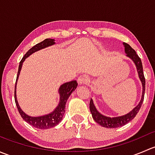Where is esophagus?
<instances>
[{
    "mask_svg": "<svg viewBox=\"0 0 155 155\" xmlns=\"http://www.w3.org/2000/svg\"><path fill=\"white\" fill-rule=\"evenodd\" d=\"M77 81H78V83H79V85H81V84H85L87 82V77L86 76H85V75H82V76H79Z\"/></svg>",
    "mask_w": 155,
    "mask_h": 155,
    "instance_id": "34e87169",
    "label": "esophagus"
}]
</instances>
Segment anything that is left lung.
Here are the masks:
<instances>
[{
  "label": "left lung",
  "mask_w": 155,
  "mask_h": 155,
  "mask_svg": "<svg viewBox=\"0 0 155 155\" xmlns=\"http://www.w3.org/2000/svg\"><path fill=\"white\" fill-rule=\"evenodd\" d=\"M124 50H125V52L127 53V56L129 57L130 58L132 59L133 61L135 64L136 67H137L139 77H140V80H141L142 82V84H143V95H142V98L140 104L134 108L130 112H129V113L125 115H123V116L115 117V118H109V117L104 116V115H101V114L100 113V112H98V111L97 110L94 105L93 101L91 99L89 107H90V111L91 112L92 117H93L94 121H96L97 124L104 127L116 128L125 125V124H127L129 121H130L133 118H135V116L137 115L139 111H140L142 104H143V100H144L145 90V79L144 76V73H143V64H142L141 59L139 57L138 54H137L135 50L131 47L129 44L124 43Z\"/></svg>",
  "instance_id": "1"
}]
</instances>
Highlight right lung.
I'll use <instances>...</instances> for the list:
<instances>
[{"label": "right lung", "instance_id": "obj_1", "mask_svg": "<svg viewBox=\"0 0 155 155\" xmlns=\"http://www.w3.org/2000/svg\"><path fill=\"white\" fill-rule=\"evenodd\" d=\"M54 44V40L53 39H46L43 41L40 42V43H37L35 46H33L32 48H30L28 51L26 52L24 57L21 60L19 63V66H18V73H17L16 81H15V85H16L17 79L18 78V75H19L20 70H21V66H22V63L26 58H28L30 54L32 53L35 52V51H38V50L44 48L47 46H51V45ZM78 84L76 81L73 80L71 82H66V83L63 84L61 85L60 88H59V94H60V102H59L58 106L57 108L53 111L51 113L48 114V115H43V116L40 117H31L29 115H26L24 112L21 109L18 104V101L16 100V94H15V87L16 85H15V102L16 104L17 109H18V112L21 115V118L28 122V124H31V126L37 127L38 129H48V128H51L53 127L56 126L58 124V123L61 121L63 118L64 114L65 112V108H66V102L68 101V97L71 94L72 92L75 91V89L77 87Z\"/></svg>", "mask_w": 155, "mask_h": 155}]
</instances>
